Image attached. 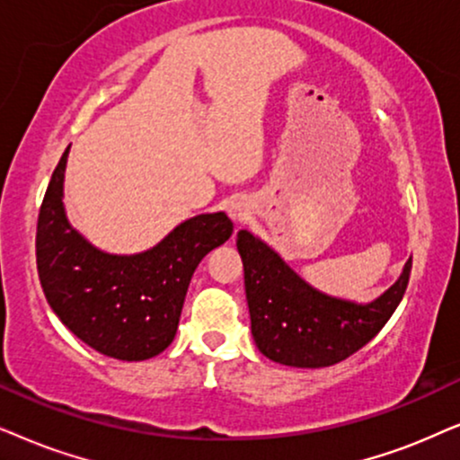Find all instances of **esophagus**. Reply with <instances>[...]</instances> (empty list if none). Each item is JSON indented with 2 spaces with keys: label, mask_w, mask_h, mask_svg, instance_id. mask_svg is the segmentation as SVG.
<instances>
[{
  "label": "esophagus",
  "mask_w": 460,
  "mask_h": 460,
  "mask_svg": "<svg viewBox=\"0 0 460 460\" xmlns=\"http://www.w3.org/2000/svg\"><path fill=\"white\" fill-rule=\"evenodd\" d=\"M229 214H231V218L237 220V223H242V220L248 217V208L243 204H234L229 208Z\"/></svg>",
  "instance_id": "34e87169"
}]
</instances>
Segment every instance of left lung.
<instances>
[{"label": "left lung", "instance_id": "left-lung-1", "mask_svg": "<svg viewBox=\"0 0 460 460\" xmlns=\"http://www.w3.org/2000/svg\"><path fill=\"white\" fill-rule=\"evenodd\" d=\"M250 323L259 351L294 368H326L381 332L408 288L412 259L383 296L355 305L326 296L298 278L267 243L237 234Z\"/></svg>", "mask_w": 460, "mask_h": 460}]
</instances>
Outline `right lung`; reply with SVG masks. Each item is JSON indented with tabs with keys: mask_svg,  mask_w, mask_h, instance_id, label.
<instances>
[{
	"mask_svg": "<svg viewBox=\"0 0 460 460\" xmlns=\"http://www.w3.org/2000/svg\"><path fill=\"white\" fill-rule=\"evenodd\" d=\"M66 155L69 146L46 189L35 235L46 301L98 353L126 362L149 359L174 341L193 271L210 250L229 240L234 223L225 212L199 214L143 254L101 252L65 217Z\"/></svg>",
	"mask_w": 460,
	"mask_h": 460,
	"instance_id": "obj_1",
	"label": "right lung"
}]
</instances>
